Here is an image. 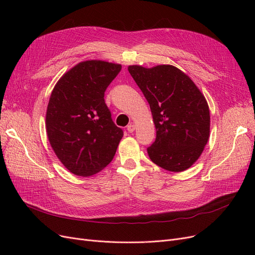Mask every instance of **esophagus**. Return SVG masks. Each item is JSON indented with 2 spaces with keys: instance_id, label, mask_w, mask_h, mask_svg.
<instances>
[{
  "instance_id": "obj_1",
  "label": "esophagus",
  "mask_w": 255,
  "mask_h": 255,
  "mask_svg": "<svg viewBox=\"0 0 255 255\" xmlns=\"http://www.w3.org/2000/svg\"><path fill=\"white\" fill-rule=\"evenodd\" d=\"M127 129H128V133H133L134 130H135V126H134V125H132V123H130V125H128V126Z\"/></svg>"
}]
</instances>
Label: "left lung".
Returning <instances> with one entry per match:
<instances>
[{"instance_id": "1", "label": "left lung", "mask_w": 255, "mask_h": 255, "mask_svg": "<svg viewBox=\"0 0 255 255\" xmlns=\"http://www.w3.org/2000/svg\"><path fill=\"white\" fill-rule=\"evenodd\" d=\"M128 70L148 101L155 125V141L146 149L150 159L168 171L186 170L210 137V110L202 92L171 65H134Z\"/></svg>"}]
</instances>
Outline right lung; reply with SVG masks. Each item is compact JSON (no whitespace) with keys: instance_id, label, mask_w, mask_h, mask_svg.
<instances>
[{"instance_id":"obj_1","label":"right lung","mask_w":255,"mask_h":255,"mask_svg":"<svg viewBox=\"0 0 255 255\" xmlns=\"http://www.w3.org/2000/svg\"><path fill=\"white\" fill-rule=\"evenodd\" d=\"M121 65L86 60L66 72L54 87L45 116L52 149L69 171L89 176L115 156L123 130L115 125L104 92Z\"/></svg>"}]
</instances>
